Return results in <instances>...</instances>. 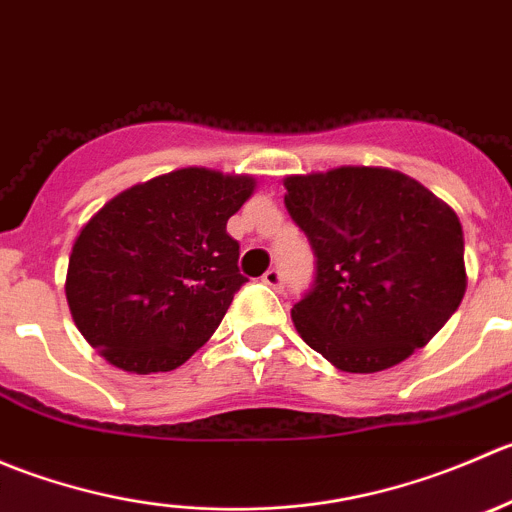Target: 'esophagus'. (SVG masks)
I'll return each mask as SVG.
<instances>
[{
  "label": "esophagus",
  "mask_w": 512,
  "mask_h": 512,
  "mask_svg": "<svg viewBox=\"0 0 512 512\" xmlns=\"http://www.w3.org/2000/svg\"><path fill=\"white\" fill-rule=\"evenodd\" d=\"M262 282H265V285L272 287V289L285 287V277H282L280 270H267L265 275H262Z\"/></svg>",
  "instance_id": "1"
}]
</instances>
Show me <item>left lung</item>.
<instances>
[{
  "instance_id": "8db88e82",
  "label": "left lung",
  "mask_w": 512,
  "mask_h": 512,
  "mask_svg": "<svg viewBox=\"0 0 512 512\" xmlns=\"http://www.w3.org/2000/svg\"><path fill=\"white\" fill-rule=\"evenodd\" d=\"M317 257L292 307L299 337L337 369L374 374L426 347L466 294L463 227L409 175L344 165L285 178Z\"/></svg>"
}]
</instances>
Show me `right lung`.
Wrapping results in <instances>:
<instances>
[{
	"mask_svg": "<svg viewBox=\"0 0 512 512\" xmlns=\"http://www.w3.org/2000/svg\"><path fill=\"white\" fill-rule=\"evenodd\" d=\"M252 190L250 175L180 168L123 190L81 227L66 302L108 364L178 369L213 337L247 282L227 220Z\"/></svg>",
	"mask_w": 512,
	"mask_h": 512,
	"instance_id": "1",
	"label": "right lung"
}]
</instances>
